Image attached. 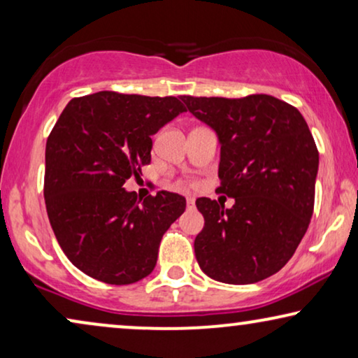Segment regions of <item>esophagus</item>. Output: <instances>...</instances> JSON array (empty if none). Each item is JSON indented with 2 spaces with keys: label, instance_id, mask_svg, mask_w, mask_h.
I'll return each mask as SVG.
<instances>
[{
  "label": "esophagus",
  "instance_id": "1",
  "mask_svg": "<svg viewBox=\"0 0 358 358\" xmlns=\"http://www.w3.org/2000/svg\"><path fill=\"white\" fill-rule=\"evenodd\" d=\"M185 203H187V208H189V210L195 207V200H194L192 197H187V199H185Z\"/></svg>",
  "mask_w": 358,
  "mask_h": 358
}]
</instances>
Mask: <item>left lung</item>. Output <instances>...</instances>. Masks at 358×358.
<instances>
[{
  "mask_svg": "<svg viewBox=\"0 0 358 358\" xmlns=\"http://www.w3.org/2000/svg\"><path fill=\"white\" fill-rule=\"evenodd\" d=\"M220 143V192L231 208L197 199L205 227L195 257L213 280L248 285L280 271L305 236L315 207L320 153L306 120L273 96H182Z\"/></svg>",
  "mask_w": 358,
  "mask_h": 358,
  "instance_id": "1",
  "label": "left lung"
}]
</instances>
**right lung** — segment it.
<instances>
[{
	"instance_id": "obj_1",
	"label": "right lung",
	"mask_w": 358,
	"mask_h": 358,
	"mask_svg": "<svg viewBox=\"0 0 358 358\" xmlns=\"http://www.w3.org/2000/svg\"><path fill=\"white\" fill-rule=\"evenodd\" d=\"M182 112L178 97L114 91L75 97L63 109L47 140L43 197L58 244L86 275L129 285L153 272L185 199L161 190L141 202L124 184L150 164L151 135Z\"/></svg>"
}]
</instances>
